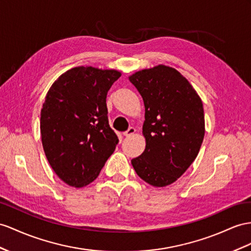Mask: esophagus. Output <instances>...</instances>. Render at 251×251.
<instances>
[{
	"label": "esophagus",
	"instance_id": "obj_1",
	"mask_svg": "<svg viewBox=\"0 0 251 251\" xmlns=\"http://www.w3.org/2000/svg\"><path fill=\"white\" fill-rule=\"evenodd\" d=\"M134 132H136V129H134L133 127H129L123 134L125 137H129V136H131V134H133Z\"/></svg>",
	"mask_w": 251,
	"mask_h": 251
}]
</instances>
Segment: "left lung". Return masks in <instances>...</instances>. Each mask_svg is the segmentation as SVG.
<instances>
[{
  "mask_svg": "<svg viewBox=\"0 0 251 251\" xmlns=\"http://www.w3.org/2000/svg\"><path fill=\"white\" fill-rule=\"evenodd\" d=\"M145 106V151L131 160L153 187L175 182L198 155L204 136L202 101L177 70L158 66L129 77Z\"/></svg>",
  "mask_w": 251,
  "mask_h": 251,
  "instance_id": "left-lung-1",
  "label": "left lung"
}]
</instances>
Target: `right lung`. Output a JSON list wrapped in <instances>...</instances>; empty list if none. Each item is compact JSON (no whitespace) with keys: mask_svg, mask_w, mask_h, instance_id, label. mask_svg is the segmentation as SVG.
Returning <instances> with one entry per match:
<instances>
[{"mask_svg":"<svg viewBox=\"0 0 251 251\" xmlns=\"http://www.w3.org/2000/svg\"><path fill=\"white\" fill-rule=\"evenodd\" d=\"M120 76L115 70L73 68L46 96L40 119L43 150L57 176L71 187L95 180L119 143L109 126L106 98Z\"/></svg>","mask_w":251,"mask_h":251,"instance_id":"obj_1","label":"right lung"}]
</instances>
